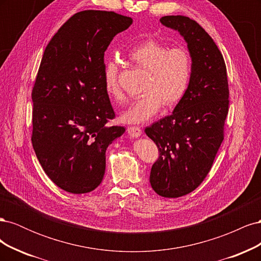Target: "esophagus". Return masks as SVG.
<instances>
[{"label": "esophagus", "mask_w": 261, "mask_h": 261, "mask_svg": "<svg viewBox=\"0 0 261 261\" xmlns=\"http://www.w3.org/2000/svg\"><path fill=\"white\" fill-rule=\"evenodd\" d=\"M127 134L130 137L136 138V137H139L141 134H143V130H141L138 126H129V127L127 128Z\"/></svg>", "instance_id": "esophagus-1"}]
</instances>
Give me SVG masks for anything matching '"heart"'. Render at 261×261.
<instances>
[{
  "label": "heart",
  "instance_id": "heart-1",
  "mask_svg": "<svg viewBox=\"0 0 261 261\" xmlns=\"http://www.w3.org/2000/svg\"><path fill=\"white\" fill-rule=\"evenodd\" d=\"M128 59L148 70L145 81V93L134 100L121 115L125 123L140 124L149 121L159 111L162 103L171 108L183 99L192 76L191 57L181 48H169L159 41L147 40L129 50ZM107 92L117 102L124 101L118 84V66L108 61L103 70Z\"/></svg>",
  "mask_w": 261,
  "mask_h": 261
}]
</instances>
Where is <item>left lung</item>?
Segmentation results:
<instances>
[{"mask_svg": "<svg viewBox=\"0 0 261 261\" xmlns=\"http://www.w3.org/2000/svg\"><path fill=\"white\" fill-rule=\"evenodd\" d=\"M163 26L184 38L192 59L188 89L171 115L146 127L159 158L150 172L153 191L167 198L187 195L209 173L223 141L228 85L222 54L212 38L186 16H164Z\"/></svg>", "mask_w": 261, "mask_h": 261, "instance_id": "1", "label": "left lung"}]
</instances>
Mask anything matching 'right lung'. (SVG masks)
Wrapping results in <instances>:
<instances>
[{
	"label": "right lung",
	"instance_id": "1",
	"mask_svg": "<svg viewBox=\"0 0 261 261\" xmlns=\"http://www.w3.org/2000/svg\"><path fill=\"white\" fill-rule=\"evenodd\" d=\"M133 19L107 11H83L46 45L31 93L33 147L45 174L63 191L85 194L106 172V151L123 126L105 88V52Z\"/></svg>",
	"mask_w": 261,
	"mask_h": 261
}]
</instances>
